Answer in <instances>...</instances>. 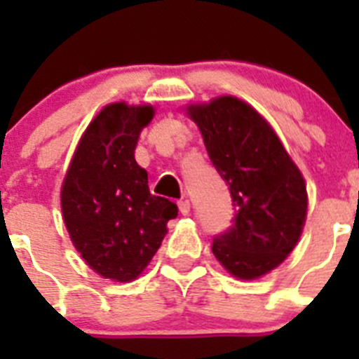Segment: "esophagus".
Instances as JSON below:
<instances>
[{
  "instance_id": "1",
  "label": "esophagus",
  "mask_w": 359,
  "mask_h": 359,
  "mask_svg": "<svg viewBox=\"0 0 359 359\" xmlns=\"http://www.w3.org/2000/svg\"><path fill=\"white\" fill-rule=\"evenodd\" d=\"M177 207H180V212H182V215H189L190 214V201H189V199H182V201H177Z\"/></svg>"
}]
</instances>
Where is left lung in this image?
<instances>
[{"label":"left lung","mask_w":359,"mask_h":359,"mask_svg":"<svg viewBox=\"0 0 359 359\" xmlns=\"http://www.w3.org/2000/svg\"><path fill=\"white\" fill-rule=\"evenodd\" d=\"M212 165L230 187L236 215L212 252L233 277L259 278L297 246L307 210L306 183L253 107L233 97L189 107Z\"/></svg>","instance_id":"left-lung-1"}]
</instances>
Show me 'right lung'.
<instances>
[{
    "instance_id": "right-lung-1",
    "label": "right lung",
    "mask_w": 359,
    "mask_h": 359,
    "mask_svg": "<svg viewBox=\"0 0 359 359\" xmlns=\"http://www.w3.org/2000/svg\"><path fill=\"white\" fill-rule=\"evenodd\" d=\"M151 106L104 107L73 154L62 183L65 224L88 266L106 278L129 282L144 271L177 207L149 192L147 172L135 160Z\"/></svg>"
}]
</instances>
